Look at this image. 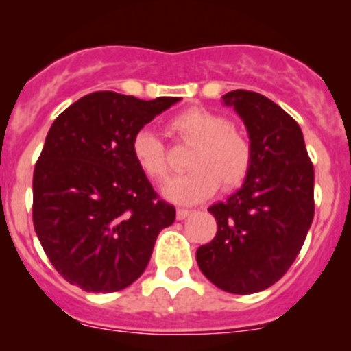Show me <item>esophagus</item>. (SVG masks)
<instances>
[{
    "mask_svg": "<svg viewBox=\"0 0 351 351\" xmlns=\"http://www.w3.org/2000/svg\"><path fill=\"white\" fill-rule=\"evenodd\" d=\"M191 209H183V208H180V209H176V219L178 221H183V219H186L188 216H191Z\"/></svg>",
    "mask_w": 351,
    "mask_h": 351,
    "instance_id": "1",
    "label": "esophagus"
}]
</instances>
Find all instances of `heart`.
I'll use <instances>...</instances> for the list:
<instances>
[{
    "label": "heart",
    "mask_w": 351,
    "mask_h": 351,
    "mask_svg": "<svg viewBox=\"0 0 351 351\" xmlns=\"http://www.w3.org/2000/svg\"><path fill=\"white\" fill-rule=\"evenodd\" d=\"M170 130L180 140L195 143L186 165L191 170L173 176L163 186L165 198L195 204L219 188L243 184L252 165L247 136L231 127L226 117L204 107H189L171 119ZM132 155L148 178L163 180L168 173L167 148L155 132L142 128L132 138Z\"/></svg>",
    "instance_id": "b5f03b06"
}]
</instances>
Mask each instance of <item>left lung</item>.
<instances>
[{
	"label": "left lung",
	"instance_id": "1",
	"mask_svg": "<svg viewBox=\"0 0 351 351\" xmlns=\"http://www.w3.org/2000/svg\"><path fill=\"white\" fill-rule=\"evenodd\" d=\"M244 122L252 165L243 186L208 211L217 232L196 251L216 287L247 295L289 271L313 219V165L299 123L271 99L251 90L223 95Z\"/></svg>",
	"mask_w": 351,
	"mask_h": 351
}]
</instances>
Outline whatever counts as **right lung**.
Wrapping results in <instances>:
<instances>
[{
  "instance_id": "add662e5",
  "label": "right lung",
  "mask_w": 351,
  "mask_h": 351,
  "mask_svg": "<svg viewBox=\"0 0 351 351\" xmlns=\"http://www.w3.org/2000/svg\"><path fill=\"white\" fill-rule=\"evenodd\" d=\"M180 97L84 95L47 132L33 176V221L56 271L86 292L142 276L175 206L158 198L132 155V138Z\"/></svg>"
}]
</instances>
